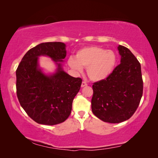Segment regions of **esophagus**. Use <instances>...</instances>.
Wrapping results in <instances>:
<instances>
[{
  "mask_svg": "<svg viewBox=\"0 0 158 158\" xmlns=\"http://www.w3.org/2000/svg\"><path fill=\"white\" fill-rule=\"evenodd\" d=\"M86 85H87V84H86V83H85V81H83V82L81 83V87H82V88L86 86Z\"/></svg>",
  "mask_w": 158,
  "mask_h": 158,
  "instance_id": "esophagus-1",
  "label": "esophagus"
}]
</instances>
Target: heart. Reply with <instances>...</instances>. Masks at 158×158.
Returning a JSON list of instances; mask_svg holds the SVG:
<instances>
[{"mask_svg":"<svg viewBox=\"0 0 158 158\" xmlns=\"http://www.w3.org/2000/svg\"><path fill=\"white\" fill-rule=\"evenodd\" d=\"M69 66L76 73H81L86 68L87 75L93 81L107 78L113 73L117 64V56L111 50L99 47H87L77 52L75 58H69Z\"/></svg>","mask_w":158,"mask_h":158,"instance_id":"b5f03b06","label":"heart"}]
</instances>
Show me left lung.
<instances>
[{
	"mask_svg": "<svg viewBox=\"0 0 158 158\" xmlns=\"http://www.w3.org/2000/svg\"><path fill=\"white\" fill-rule=\"evenodd\" d=\"M121 63L110 76L93 85L92 111L102 121L119 123L137 110L143 94L141 65L130 49L118 47Z\"/></svg>",
	"mask_w": 158,
	"mask_h": 158,
	"instance_id": "left-lung-1",
	"label": "left lung"
}]
</instances>
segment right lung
Masks as SVG:
<instances>
[{
	"mask_svg": "<svg viewBox=\"0 0 158 158\" xmlns=\"http://www.w3.org/2000/svg\"><path fill=\"white\" fill-rule=\"evenodd\" d=\"M63 42H44L24 55L16 71L17 95L22 108L39 124L53 125L68 118L82 79L65 73L62 63L66 56ZM40 56L49 57L57 65L53 74H45L39 65Z\"/></svg>",
	"mask_w": 158,
	"mask_h": 158,
	"instance_id": "obj_1",
	"label": "right lung"
}]
</instances>
